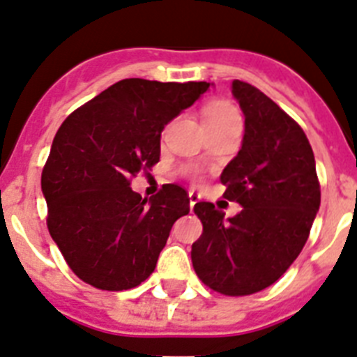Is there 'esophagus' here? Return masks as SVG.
Listing matches in <instances>:
<instances>
[{"label": "esophagus", "mask_w": 357, "mask_h": 357, "mask_svg": "<svg viewBox=\"0 0 357 357\" xmlns=\"http://www.w3.org/2000/svg\"><path fill=\"white\" fill-rule=\"evenodd\" d=\"M188 199H190V208L194 210V206H196V203H197V201H199V196H197L196 192L192 190V192H188Z\"/></svg>", "instance_id": "1"}]
</instances>
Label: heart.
Masks as SVG:
<instances>
[{"label":"heart","instance_id":"obj_1","mask_svg":"<svg viewBox=\"0 0 357 357\" xmlns=\"http://www.w3.org/2000/svg\"><path fill=\"white\" fill-rule=\"evenodd\" d=\"M204 126L206 127H225L241 123L238 109L228 100H212L206 104L203 111Z\"/></svg>","mask_w":357,"mask_h":357}]
</instances>
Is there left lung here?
Returning a JSON list of instances; mask_svg holds the SVG:
<instances>
[{"label": "left lung", "instance_id": "8db88e82", "mask_svg": "<svg viewBox=\"0 0 357 357\" xmlns=\"http://www.w3.org/2000/svg\"><path fill=\"white\" fill-rule=\"evenodd\" d=\"M231 93L244 113V138L221 183L243 210L225 219L213 203H196L203 234L190 255L210 289L244 296L275 284L300 255L320 208V183L302 127L255 86L234 80Z\"/></svg>", "mask_w": 357, "mask_h": 357}]
</instances>
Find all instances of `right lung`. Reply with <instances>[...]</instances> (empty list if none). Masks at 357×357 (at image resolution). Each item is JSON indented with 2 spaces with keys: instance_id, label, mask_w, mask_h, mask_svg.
Segmentation results:
<instances>
[{
  "instance_id": "obj_1",
  "label": "right lung",
  "mask_w": 357,
  "mask_h": 357,
  "mask_svg": "<svg viewBox=\"0 0 357 357\" xmlns=\"http://www.w3.org/2000/svg\"><path fill=\"white\" fill-rule=\"evenodd\" d=\"M208 88L210 82L123 79L59 127L41 188L50 235L80 280L123 291L154 271L190 199L178 185L142 199L131 178L156 165L161 131Z\"/></svg>"
}]
</instances>
